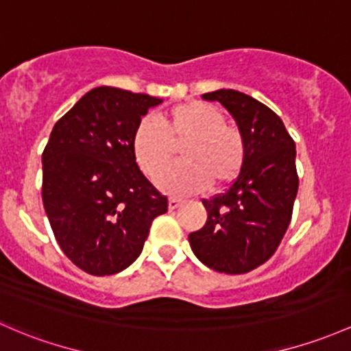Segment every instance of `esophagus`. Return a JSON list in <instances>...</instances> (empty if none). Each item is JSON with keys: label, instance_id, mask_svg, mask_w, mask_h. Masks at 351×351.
Segmentation results:
<instances>
[{"label": "esophagus", "instance_id": "34e87169", "mask_svg": "<svg viewBox=\"0 0 351 351\" xmlns=\"http://www.w3.org/2000/svg\"><path fill=\"white\" fill-rule=\"evenodd\" d=\"M183 204H185V200H182V198L171 197V198H169V210L178 208V206H182Z\"/></svg>", "mask_w": 351, "mask_h": 351}]
</instances>
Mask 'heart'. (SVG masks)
I'll return each mask as SVG.
<instances>
[{
  "mask_svg": "<svg viewBox=\"0 0 351 351\" xmlns=\"http://www.w3.org/2000/svg\"><path fill=\"white\" fill-rule=\"evenodd\" d=\"M131 146L136 163L149 178H156L171 164L175 147L182 149V163L158 180V185L169 193H193L208 183L220 188L234 182L247 154L241 129L225 123L215 106L202 101L165 110L156 123L149 117L143 119Z\"/></svg>",
  "mask_w": 351,
  "mask_h": 351,
  "instance_id": "1",
  "label": "heart"
}]
</instances>
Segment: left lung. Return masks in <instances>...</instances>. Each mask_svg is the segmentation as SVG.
Instances as JSON below:
<instances>
[{"instance_id": "obj_1", "label": "left lung", "mask_w": 351, "mask_h": 351, "mask_svg": "<svg viewBox=\"0 0 351 351\" xmlns=\"http://www.w3.org/2000/svg\"><path fill=\"white\" fill-rule=\"evenodd\" d=\"M204 99L219 101L234 116L245 136L247 154L235 182L202 200L206 222L188 241L206 267L245 274L274 256L291 223L300 186L296 145L281 117L250 95L220 88Z\"/></svg>"}]
</instances>
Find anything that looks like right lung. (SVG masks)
<instances>
[{
  "instance_id": "add662e5",
  "label": "right lung",
  "mask_w": 351,
  "mask_h": 351,
  "mask_svg": "<svg viewBox=\"0 0 351 351\" xmlns=\"http://www.w3.org/2000/svg\"><path fill=\"white\" fill-rule=\"evenodd\" d=\"M161 99L116 87L87 92L57 121L42 154V198L58 245L92 276L117 274L141 254L168 198L143 175L132 134Z\"/></svg>"
}]
</instances>
